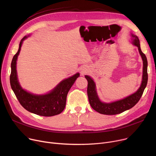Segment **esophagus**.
Returning a JSON list of instances; mask_svg holds the SVG:
<instances>
[{"mask_svg": "<svg viewBox=\"0 0 156 156\" xmlns=\"http://www.w3.org/2000/svg\"><path fill=\"white\" fill-rule=\"evenodd\" d=\"M86 72L87 71L85 70H84V69H82V71H81V73H82V75H83V74H85Z\"/></svg>", "mask_w": 156, "mask_h": 156, "instance_id": "esophagus-1", "label": "esophagus"}]
</instances>
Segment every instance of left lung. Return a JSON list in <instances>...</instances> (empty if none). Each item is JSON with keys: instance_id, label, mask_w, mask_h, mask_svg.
<instances>
[{"instance_id": "1", "label": "left lung", "mask_w": 156, "mask_h": 156, "mask_svg": "<svg viewBox=\"0 0 156 156\" xmlns=\"http://www.w3.org/2000/svg\"><path fill=\"white\" fill-rule=\"evenodd\" d=\"M131 35L132 37V44L138 47L139 53H140L143 61L142 81L140 88L138 89L136 92L119 101L111 103L102 102L97 95L95 83L92 78L88 75H85V76L88 81L87 94L89 103L95 111L101 114H106V115H114V114H120L132 108L140 99L144 89L147 86V80H148L147 57L141 51L140 41H139L138 37L132 34H131Z\"/></svg>"}]
</instances>
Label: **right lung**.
<instances>
[{
	"mask_svg": "<svg viewBox=\"0 0 156 156\" xmlns=\"http://www.w3.org/2000/svg\"><path fill=\"white\" fill-rule=\"evenodd\" d=\"M29 36H25L21 39L18 51L12 58L10 75L11 88L20 104L28 111L42 116L57 115L64 109L68 93L80 74L76 73L73 76L63 80L52 91L44 95H35L24 90L20 86L18 80L16 61L23 40Z\"/></svg>",
	"mask_w": 156,
	"mask_h": 156,
	"instance_id": "right-lung-1",
	"label": "right lung"
}]
</instances>
